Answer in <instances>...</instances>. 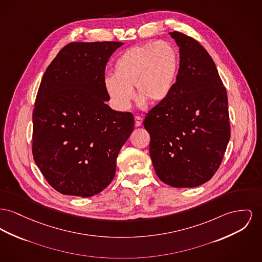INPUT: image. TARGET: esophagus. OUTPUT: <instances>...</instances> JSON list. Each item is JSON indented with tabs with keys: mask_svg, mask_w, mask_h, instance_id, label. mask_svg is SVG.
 Here are the masks:
<instances>
[{
	"mask_svg": "<svg viewBox=\"0 0 262 262\" xmlns=\"http://www.w3.org/2000/svg\"><path fill=\"white\" fill-rule=\"evenodd\" d=\"M135 121H136V126H140L141 123H142V118L139 117V116H136Z\"/></svg>",
	"mask_w": 262,
	"mask_h": 262,
	"instance_id": "obj_1",
	"label": "esophagus"
}]
</instances>
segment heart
Here are the masks:
<instances>
[{
    "mask_svg": "<svg viewBox=\"0 0 262 262\" xmlns=\"http://www.w3.org/2000/svg\"><path fill=\"white\" fill-rule=\"evenodd\" d=\"M178 52L168 41L158 40L126 49L117 59L106 89L119 108H129L136 89L137 100L154 105L169 95L178 72Z\"/></svg>",
    "mask_w": 262,
    "mask_h": 262,
    "instance_id": "obj_1",
    "label": "heart"
}]
</instances>
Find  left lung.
I'll list each match as a JSON object with an SVG mask.
<instances>
[{
  "label": "left lung",
  "instance_id": "1",
  "mask_svg": "<svg viewBox=\"0 0 262 262\" xmlns=\"http://www.w3.org/2000/svg\"><path fill=\"white\" fill-rule=\"evenodd\" d=\"M170 35L180 53L176 82L143 125L158 178L175 188H193L209 181L222 163L231 137L228 96L207 50L182 32Z\"/></svg>",
  "mask_w": 262,
  "mask_h": 262
}]
</instances>
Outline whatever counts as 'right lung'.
Listing matches in <instances>:
<instances>
[{
	"instance_id": "right-lung-1",
	"label": "right lung",
	"mask_w": 262,
	"mask_h": 262,
	"mask_svg": "<svg viewBox=\"0 0 262 262\" xmlns=\"http://www.w3.org/2000/svg\"><path fill=\"white\" fill-rule=\"evenodd\" d=\"M118 41L71 42L47 67L32 113V155L63 195L92 197L115 177L134 130L132 113L108 107L105 69Z\"/></svg>"
}]
</instances>
